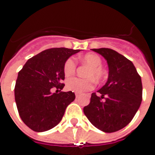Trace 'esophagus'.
Segmentation results:
<instances>
[{"mask_svg": "<svg viewBox=\"0 0 155 155\" xmlns=\"http://www.w3.org/2000/svg\"><path fill=\"white\" fill-rule=\"evenodd\" d=\"M80 96H81V94H80V93H78V92H76V93H75V97L78 98V97H80Z\"/></svg>", "mask_w": 155, "mask_h": 155, "instance_id": "esophagus-1", "label": "esophagus"}]
</instances>
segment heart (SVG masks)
Wrapping results in <instances>:
<instances>
[{"label":"heart","instance_id":"heart-1","mask_svg":"<svg viewBox=\"0 0 155 155\" xmlns=\"http://www.w3.org/2000/svg\"><path fill=\"white\" fill-rule=\"evenodd\" d=\"M81 61L83 64L90 65L86 72V76L94 77V80L101 81L105 75V72L101 68L102 60L98 54L94 53H86L81 57ZM77 67V62L74 58L67 59L64 64L63 71L66 77H70L75 73ZM94 85V81L92 77L85 79L81 78H71L66 81V88L69 91L82 93L91 91Z\"/></svg>","mask_w":155,"mask_h":155}]
</instances>
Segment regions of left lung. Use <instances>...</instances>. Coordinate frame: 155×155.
<instances>
[{"mask_svg": "<svg viewBox=\"0 0 155 155\" xmlns=\"http://www.w3.org/2000/svg\"><path fill=\"white\" fill-rule=\"evenodd\" d=\"M107 61L109 77L98 92L92 93L84 113L91 123L106 133L123 129L133 120L142 101V82L133 63L109 48L92 49Z\"/></svg>", "mask_w": 155, "mask_h": 155, "instance_id": "left-lung-1", "label": "left lung"}]
</instances>
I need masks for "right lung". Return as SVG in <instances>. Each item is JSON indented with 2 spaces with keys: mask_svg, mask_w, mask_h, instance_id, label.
Here are the masks:
<instances>
[{
  "mask_svg": "<svg viewBox=\"0 0 155 155\" xmlns=\"http://www.w3.org/2000/svg\"><path fill=\"white\" fill-rule=\"evenodd\" d=\"M79 51L68 48L48 49L29 59L19 71L15 103L22 121L32 130L43 132L56 126L66 107L74 101V93L61 91L64 86V62ZM53 88L57 89L55 93Z\"/></svg>",
  "mask_w": 155,
  "mask_h": 155,
  "instance_id": "right-lung-1",
  "label": "right lung"
}]
</instances>
